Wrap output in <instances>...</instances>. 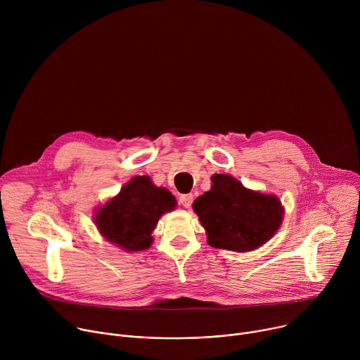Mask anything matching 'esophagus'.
Listing matches in <instances>:
<instances>
[{
    "label": "esophagus",
    "mask_w": 360,
    "mask_h": 360,
    "mask_svg": "<svg viewBox=\"0 0 360 360\" xmlns=\"http://www.w3.org/2000/svg\"><path fill=\"white\" fill-rule=\"evenodd\" d=\"M193 202V196L189 193V195H181L179 196V203L182 205L184 208H191V205Z\"/></svg>",
    "instance_id": "obj_1"
}]
</instances>
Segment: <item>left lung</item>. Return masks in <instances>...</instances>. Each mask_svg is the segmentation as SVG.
<instances>
[{
    "label": "left lung",
    "instance_id": "8db88e82",
    "mask_svg": "<svg viewBox=\"0 0 360 360\" xmlns=\"http://www.w3.org/2000/svg\"><path fill=\"white\" fill-rule=\"evenodd\" d=\"M211 191L192 205L214 248L248 252L266 243L281 228L283 207L275 195L245 188L226 174H215Z\"/></svg>",
    "mask_w": 360,
    "mask_h": 360
}]
</instances>
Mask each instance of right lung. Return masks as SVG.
I'll return each instance as SVG.
<instances>
[{
    "label": "right lung",
    "instance_id": "1",
    "mask_svg": "<svg viewBox=\"0 0 360 360\" xmlns=\"http://www.w3.org/2000/svg\"><path fill=\"white\" fill-rule=\"evenodd\" d=\"M176 207L175 196L152 184L149 176H135L117 196L95 212L94 221L108 242L135 252L152 245V231L160 218Z\"/></svg>",
    "mask_w": 360,
    "mask_h": 360
}]
</instances>
